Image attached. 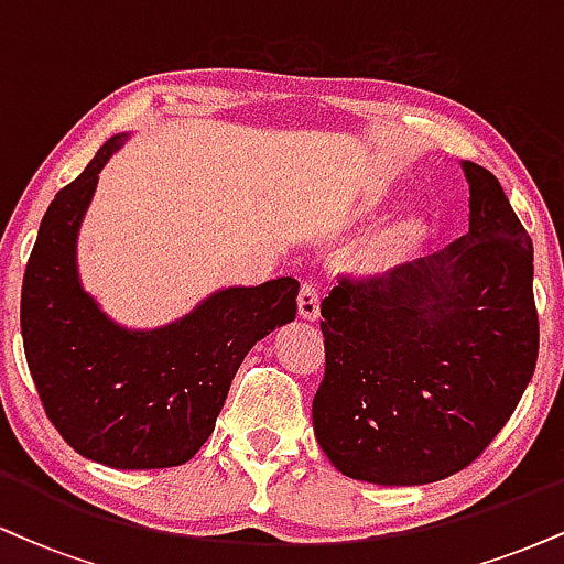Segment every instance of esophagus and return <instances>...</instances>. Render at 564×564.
Wrapping results in <instances>:
<instances>
[{
  "label": "esophagus",
  "instance_id": "esophagus-1",
  "mask_svg": "<svg viewBox=\"0 0 564 564\" xmlns=\"http://www.w3.org/2000/svg\"><path fill=\"white\" fill-rule=\"evenodd\" d=\"M296 307H300L302 321H318L321 315V294L315 283H302L300 296H296Z\"/></svg>",
  "mask_w": 564,
  "mask_h": 564
}]
</instances>
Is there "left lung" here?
<instances>
[{"label":"left lung","instance_id":"1","mask_svg":"<svg viewBox=\"0 0 564 564\" xmlns=\"http://www.w3.org/2000/svg\"><path fill=\"white\" fill-rule=\"evenodd\" d=\"M469 230L321 304L315 440L341 475L426 485L469 467L520 403L535 358L533 241L498 180L462 161Z\"/></svg>","mask_w":564,"mask_h":564}]
</instances>
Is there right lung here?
Segmentation results:
<instances>
[{
  "label": "right lung",
  "instance_id": "1",
  "mask_svg": "<svg viewBox=\"0 0 564 564\" xmlns=\"http://www.w3.org/2000/svg\"><path fill=\"white\" fill-rule=\"evenodd\" d=\"M127 140L102 142L44 212L23 275L21 334L44 411L70 448L113 469H166L191 462L215 432L246 352L296 318L300 283L217 289L156 328L113 321L84 289L76 246L97 177Z\"/></svg>",
  "mask_w": 564,
  "mask_h": 564
}]
</instances>
